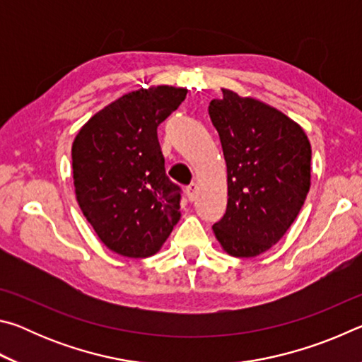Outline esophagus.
<instances>
[{
	"mask_svg": "<svg viewBox=\"0 0 362 362\" xmlns=\"http://www.w3.org/2000/svg\"><path fill=\"white\" fill-rule=\"evenodd\" d=\"M196 194H198V185L196 183H189V185L187 187V196L189 201H194Z\"/></svg>",
	"mask_w": 362,
	"mask_h": 362,
	"instance_id": "esophagus-1",
	"label": "esophagus"
}]
</instances>
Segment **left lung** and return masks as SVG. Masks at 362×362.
Returning <instances> with one entry per match:
<instances>
[{"label":"left lung","instance_id":"1","mask_svg":"<svg viewBox=\"0 0 362 362\" xmlns=\"http://www.w3.org/2000/svg\"><path fill=\"white\" fill-rule=\"evenodd\" d=\"M209 103L226 161L228 203L212 225L233 257H257L274 246L297 218L310 189L311 146L279 110L222 89Z\"/></svg>","mask_w":362,"mask_h":362}]
</instances>
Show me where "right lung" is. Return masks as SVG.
Wrapping results in <instances>:
<instances>
[{
	"instance_id": "add662e5",
	"label": "right lung",
	"mask_w": 362,
	"mask_h": 362,
	"mask_svg": "<svg viewBox=\"0 0 362 362\" xmlns=\"http://www.w3.org/2000/svg\"><path fill=\"white\" fill-rule=\"evenodd\" d=\"M187 93L156 86L124 94L86 122L73 142L78 204L116 254H156L179 222L182 188L166 174L158 126Z\"/></svg>"
}]
</instances>
